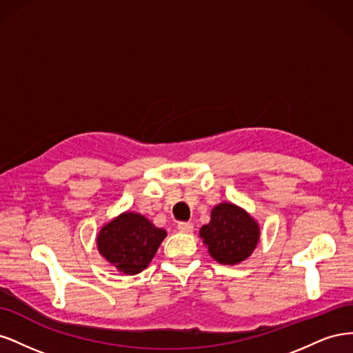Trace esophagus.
<instances>
[{
    "mask_svg": "<svg viewBox=\"0 0 353 353\" xmlns=\"http://www.w3.org/2000/svg\"><path fill=\"white\" fill-rule=\"evenodd\" d=\"M178 230L181 232H191L194 230L193 222H178Z\"/></svg>",
    "mask_w": 353,
    "mask_h": 353,
    "instance_id": "obj_1",
    "label": "esophagus"
}]
</instances>
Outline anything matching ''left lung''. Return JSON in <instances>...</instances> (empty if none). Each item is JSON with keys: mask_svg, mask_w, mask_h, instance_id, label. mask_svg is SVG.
Segmentation results:
<instances>
[{"mask_svg": "<svg viewBox=\"0 0 353 353\" xmlns=\"http://www.w3.org/2000/svg\"><path fill=\"white\" fill-rule=\"evenodd\" d=\"M200 237L210 256L222 265L245 261L259 241V225L244 209L219 203L210 212V222L200 228Z\"/></svg>", "mask_w": 353, "mask_h": 353, "instance_id": "obj_1", "label": "left lung"}]
</instances>
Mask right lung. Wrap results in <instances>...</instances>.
Returning a JSON list of instances; mask_svg holds the SVG:
<instances>
[{"label":"right lung","instance_id":"right-lung-1","mask_svg":"<svg viewBox=\"0 0 353 353\" xmlns=\"http://www.w3.org/2000/svg\"><path fill=\"white\" fill-rule=\"evenodd\" d=\"M165 237V230L140 213L123 212L100 230L97 248L117 271L135 275L147 268Z\"/></svg>","mask_w":353,"mask_h":353}]
</instances>
